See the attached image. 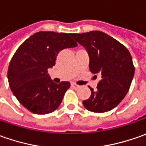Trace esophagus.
I'll return each mask as SVG.
<instances>
[{"label":"esophagus","instance_id":"obj_1","mask_svg":"<svg viewBox=\"0 0 146 146\" xmlns=\"http://www.w3.org/2000/svg\"><path fill=\"white\" fill-rule=\"evenodd\" d=\"M71 87L74 88H80V86L78 84H75V83H71Z\"/></svg>","mask_w":146,"mask_h":146}]
</instances>
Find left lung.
Returning <instances> with one entry per match:
<instances>
[{
  "instance_id": "left-lung-1",
  "label": "left lung",
  "mask_w": 146,
  "mask_h": 146,
  "mask_svg": "<svg viewBox=\"0 0 146 146\" xmlns=\"http://www.w3.org/2000/svg\"><path fill=\"white\" fill-rule=\"evenodd\" d=\"M70 36L86 48L90 71L102 77L95 91L89 87L91 96L83 101L84 106L95 113L114 109L126 96L134 76L131 53L124 45L102 31Z\"/></svg>"
}]
</instances>
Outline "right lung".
Wrapping results in <instances>:
<instances>
[{"instance_id":"obj_1","label":"right lung","mask_w":146,"mask_h":146,"mask_svg":"<svg viewBox=\"0 0 146 146\" xmlns=\"http://www.w3.org/2000/svg\"><path fill=\"white\" fill-rule=\"evenodd\" d=\"M77 45L70 34L39 31L16 50L9 65L7 77L11 91L26 109L36 115L58 109L70 84L53 83L48 70L55 65L61 50Z\"/></svg>"}]
</instances>
